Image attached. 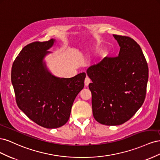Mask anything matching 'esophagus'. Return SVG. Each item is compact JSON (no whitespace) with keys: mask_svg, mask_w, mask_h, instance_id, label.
Returning <instances> with one entry per match:
<instances>
[{"mask_svg":"<svg viewBox=\"0 0 160 160\" xmlns=\"http://www.w3.org/2000/svg\"><path fill=\"white\" fill-rule=\"evenodd\" d=\"M91 81L89 78V77H86V78L85 79V86H88L89 84L91 83Z\"/></svg>","mask_w":160,"mask_h":160,"instance_id":"obj_1","label":"esophagus"}]
</instances>
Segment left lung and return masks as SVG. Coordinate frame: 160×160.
<instances>
[{
	"label": "left lung",
	"instance_id": "1",
	"mask_svg": "<svg viewBox=\"0 0 160 160\" xmlns=\"http://www.w3.org/2000/svg\"><path fill=\"white\" fill-rule=\"evenodd\" d=\"M119 56L107 57L87 71L92 83L93 115L97 122L118 125L132 118L146 95L149 70L141 47L133 38L113 35Z\"/></svg>",
	"mask_w": 160,
	"mask_h": 160
}]
</instances>
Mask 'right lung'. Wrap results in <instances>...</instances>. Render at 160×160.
<instances>
[{
    "label": "right lung",
    "instance_id": "add662e5",
    "mask_svg": "<svg viewBox=\"0 0 160 160\" xmlns=\"http://www.w3.org/2000/svg\"><path fill=\"white\" fill-rule=\"evenodd\" d=\"M54 40L26 45L14 60L11 81L18 108L40 126L54 129L69 119L73 101L84 88L85 72L58 78L47 70L42 60Z\"/></svg>",
    "mask_w": 160,
    "mask_h": 160
}]
</instances>
